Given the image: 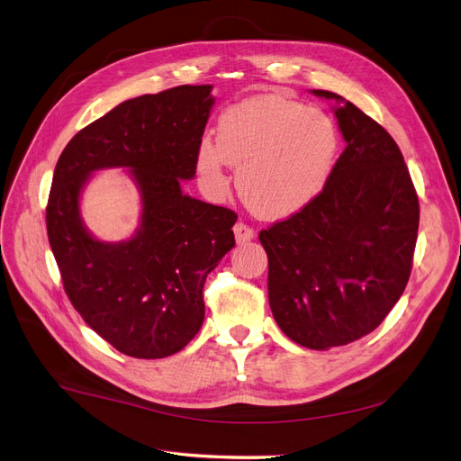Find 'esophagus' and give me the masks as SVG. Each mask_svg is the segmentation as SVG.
<instances>
[{
    "instance_id": "34e87169",
    "label": "esophagus",
    "mask_w": 461,
    "mask_h": 461,
    "mask_svg": "<svg viewBox=\"0 0 461 461\" xmlns=\"http://www.w3.org/2000/svg\"><path fill=\"white\" fill-rule=\"evenodd\" d=\"M233 233H235V241L237 243H247V241H250V239H254V230L249 226V224H245V222H237L235 226H233Z\"/></svg>"
}]
</instances>
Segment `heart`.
<instances>
[{
	"mask_svg": "<svg viewBox=\"0 0 461 461\" xmlns=\"http://www.w3.org/2000/svg\"><path fill=\"white\" fill-rule=\"evenodd\" d=\"M339 152L333 120L283 95H256L224 111L218 145L203 139L197 167L205 181L226 190V164L239 167L237 186L264 218H285L322 192Z\"/></svg>",
	"mask_w": 461,
	"mask_h": 461,
	"instance_id": "obj_1",
	"label": "heart"
}]
</instances>
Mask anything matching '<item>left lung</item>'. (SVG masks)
I'll list each match as a JSON object with an SVG mask.
<instances>
[{"label":"left lung","mask_w":461,"mask_h":461,"mask_svg":"<svg viewBox=\"0 0 461 461\" xmlns=\"http://www.w3.org/2000/svg\"><path fill=\"white\" fill-rule=\"evenodd\" d=\"M333 99L347 149L309 205L259 231L269 305L297 345L326 350L371 333L412 269L420 207L392 135L343 95Z\"/></svg>","instance_id":"8db88e82"}]
</instances>
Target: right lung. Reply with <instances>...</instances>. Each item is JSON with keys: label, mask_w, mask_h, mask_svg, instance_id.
Instances as JSON below:
<instances>
[{"label": "right lung", "mask_w": 461, "mask_h": 461, "mask_svg": "<svg viewBox=\"0 0 461 461\" xmlns=\"http://www.w3.org/2000/svg\"><path fill=\"white\" fill-rule=\"evenodd\" d=\"M212 86H176L120 104L78 131L59 156L47 203V231L64 290L85 322L118 352L156 359L183 350L205 318L207 275L235 247L237 214L194 199ZM128 167L142 192V226L104 244L77 211L87 176Z\"/></svg>", "instance_id": "obj_1"}]
</instances>
